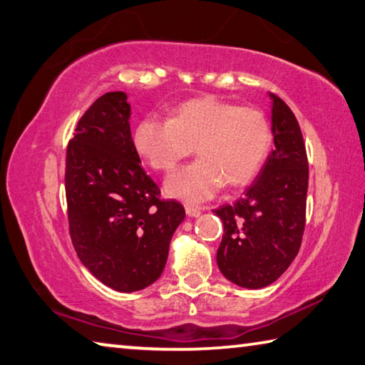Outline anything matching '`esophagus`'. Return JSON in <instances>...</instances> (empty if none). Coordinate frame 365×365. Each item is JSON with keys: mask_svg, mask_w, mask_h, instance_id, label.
<instances>
[{"mask_svg": "<svg viewBox=\"0 0 365 365\" xmlns=\"http://www.w3.org/2000/svg\"><path fill=\"white\" fill-rule=\"evenodd\" d=\"M186 213H187V216H190V218H197V216H200L202 210L194 207V205H186Z\"/></svg>", "mask_w": 365, "mask_h": 365, "instance_id": "esophagus-1", "label": "esophagus"}]
</instances>
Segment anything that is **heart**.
Returning <instances> with one entry per match:
<instances>
[{
	"label": "heart",
	"mask_w": 365,
	"mask_h": 365,
	"mask_svg": "<svg viewBox=\"0 0 365 365\" xmlns=\"http://www.w3.org/2000/svg\"><path fill=\"white\" fill-rule=\"evenodd\" d=\"M271 125L263 112L218 98L182 102L170 120H140L133 144L157 171H171L192 149L199 160L166 179L165 194L200 203L222 184L239 187L257 176L271 149Z\"/></svg>",
	"instance_id": "obj_1"
}]
</instances>
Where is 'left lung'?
I'll use <instances>...</instances> for the list:
<instances>
[{
    "label": "left lung",
    "mask_w": 365,
    "mask_h": 365,
    "mask_svg": "<svg viewBox=\"0 0 365 365\" xmlns=\"http://www.w3.org/2000/svg\"><path fill=\"white\" fill-rule=\"evenodd\" d=\"M272 101L274 150L245 194L215 213L225 234L216 253L227 280L263 289L282 276L302 245L308 194V157L302 130L285 102Z\"/></svg>",
    "instance_id": "obj_1"
}]
</instances>
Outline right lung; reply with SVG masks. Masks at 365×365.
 <instances>
[{
    "instance_id": "add662e5",
    "label": "right lung",
    "mask_w": 365,
    "mask_h": 365,
    "mask_svg": "<svg viewBox=\"0 0 365 365\" xmlns=\"http://www.w3.org/2000/svg\"><path fill=\"white\" fill-rule=\"evenodd\" d=\"M107 93L80 118L67 147L66 195L70 237L86 269L123 293L162 276L170 242L186 212L160 200L133 144L131 106Z\"/></svg>"
}]
</instances>
